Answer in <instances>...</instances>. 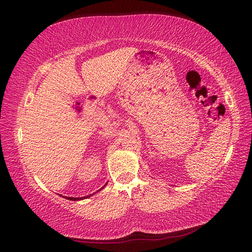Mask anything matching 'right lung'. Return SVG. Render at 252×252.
Here are the masks:
<instances>
[{"mask_svg": "<svg viewBox=\"0 0 252 252\" xmlns=\"http://www.w3.org/2000/svg\"><path fill=\"white\" fill-rule=\"evenodd\" d=\"M94 194V193H93ZM88 196H90V195H87V196H84V197H70V196H66V199H68V200H70V201H80V200H83V199H87Z\"/></svg>", "mask_w": 252, "mask_h": 252, "instance_id": "1", "label": "right lung"}]
</instances>
